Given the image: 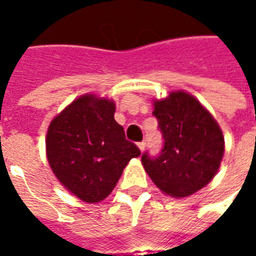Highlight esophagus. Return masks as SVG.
<instances>
[{
    "label": "esophagus",
    "mask_w": 256,
    "mask_h": 256,
    "mask_svg": "<svg viewBox=\"0 0 256 256\" xmlns=\"http://www.w3.org/2000/svg\"><path fill=\"white\" fill-rule=\"evenodd\" d=\"M145 146H146V142H145V141H142V142H138V148L141 152L145 150Z\"/></svg>",
    "instance_id": "obj_1"
}]
</instances>
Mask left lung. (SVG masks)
I'll return each instance as SVG.
<instances>
[{
  "label": "left lung",
  "instance_id": "left-lung-1",
  "mask_svg": "<svg viewBox=\"0 0 256 256\" xmlns=\"http://www.w3.org/2000/svg\"><path fill=\"white\" fill-rule=\"evenodd\" d=\"M154 115L164 144L158 158L144 154L142 166L164 194L188 198L218 172L225 152L222 130L208 110L185 90L154 100Z\"/></svg>",
  "mask_w": 256,
  "mask_h": 256
}]
</instances>
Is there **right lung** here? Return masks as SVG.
Wrapping results in <instances>:
<instances>
[{"label":"right lung","mask_w":256,"mask_h":256,"mask_svg":"<svg viewBox=\"0 0 256 256\" xmlns=\"http://www.w3.org/2000/svg\"><path fill=\"white\" fill-rule=\"evenodd\" d=\"M115 102L88 93L75 98L48 128L46 158L58 182L84 203L104 200L140 150L118 124Z\"/></svg>","instance_id":"right-lung-1"}]
</instances>
